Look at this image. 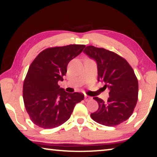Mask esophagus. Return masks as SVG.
Listing matches in <instances>:
<instances>
[{
	"mask_svg": "<svg viewBox=\"0 0 157 157\" xmlns=\"http://www.w3.org/2000/svg\"><path fill=\"white\" fill-rule=\"evenodd\" d=\"M90 99H91V97H89L88 95H85V101H88V100Z\"/></svg>",
	"mask_w": 157,
	"mask_h": 157,
	"instance_id": "esophagus-1",
	"label": "esophagus"
}]
</instances>
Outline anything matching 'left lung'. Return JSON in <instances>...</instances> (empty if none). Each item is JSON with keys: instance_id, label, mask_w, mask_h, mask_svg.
Instances as JSON below:
<instances>
[{"instance_id": "1", "label": "left lung", "mask_w": 157, "mask_h": 157, "mask_svg": "<svg viewBox=\"0 0 157 157\" xmlns=\"http://www.w3.org/2000/svg\"><path fill=\"white\" fill-rule=\"evenodd\" d=\"M97 63L98 81L105 83L109 98L105 102L94 97L99 109L91 113L96 122L106 126H116L130 118L138 99V81L134 71L125 58L104 48L88 46L84 50Z\"/></svg>"}]
</instances>
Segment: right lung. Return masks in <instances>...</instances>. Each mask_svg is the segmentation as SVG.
Wrapping results in <instances>:
<instances>
[{"mask_svg": "<svg viewBox=\"0 0 157 157\" xmlns=\"http://www.w3.org/2000/svg\"><path fill=\"white\" fill-rule=\"evenodd\" d=\"M85 45L71 44L42 51L30 65L23 84V100L31 121L44 129L56 128L68 120L83 94L68 93L58 82L63 80L67 66L80 54Z\"/></svg>", "mask_w": 157, "mask_h": 157, "instance_id": "right-lung-1", "label": "right lung"}]
</instances>
